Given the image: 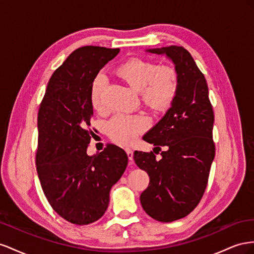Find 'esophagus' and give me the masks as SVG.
Segmentation results:
<instances>
[{
	"instance_id": "obj_1",
	"label": "esophagus",
	"mask_w": 254,
	"mask_h": 254,
	"mask_svg": "<svg viewBox=\"0 0 254 254\" xmlns=\"http://www.w3.org/2000/svg\"><path fill=\"white\" fill-rule=\"evenodd\" d=\"M126 152H127V157H128V159L129 161H133V151H132V149H129V148H127L126 149ZM132 164V163H131Z\"/></svg>"
}]
</instances>
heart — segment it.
<instances>
[{"mask_svg": "<svg viewBox=\"0 0 254 254\" xmlns=\"http://www.w3.org/2000/svg\"><path fill=\"white\" fill-rule=\"evenodd\" d=\"M117 74L131 88L140 93L142 102L154 111H165L172 104L178 91V73L170 66H158L153 62L131 59L116 69ZM106 79L99 74L93 79L90 89L92 107L100 111L103 106ZM147 127L141 116L118 114L108 121L106 132L115 141L128 144Z\"/></svg>", "mask_w": 254, "mask_h": 254, "instance_id": "obj_1", "label": "heart"}]
</instances>
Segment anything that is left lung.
Wrapping results in <instances>:
<instances>
[{"label": "left lung", "mask_w": 254, "mask_h": 254, "mask_svg": "<svg viewBox=\"0 0 254 254\" xmlns=\"http://www.w3.org/2000/svg\"><path fill=\"white\" fill-rule=\"evenodd\" d=\"M146 52L167 56L178 73L171 107L142 137L154 149L166 147L162 158L157 161L154 150L134 152L136 165L150 178L140 194L144 212L157 221L171 222L192 212L205 191L215 157L214 112L206 79L186 49L170 46Z\"/></svg>", "instance_id": "left-lung-1"}]
</instances>
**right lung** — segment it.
Wrapping results in <instances>:
<instances>
[{"instance_id": "1", "label": "right lung", "mask_w": 254, "mask_h": 254, "mask_svg": "<svg viewBox=\"0 0 254 254\" xmlns=\"http://www.w3.org/2000/svg\"><path fill=\"white\" fill-rule=\"evenodd\" d=\"M119 51L93 46L73 51L51 76L38 111L36 165L42 190L57 214L78 226L104 215L111 188L127 166L125 150L112 143L87 154L91 85Z\"/></svg>"}]
</instances>
